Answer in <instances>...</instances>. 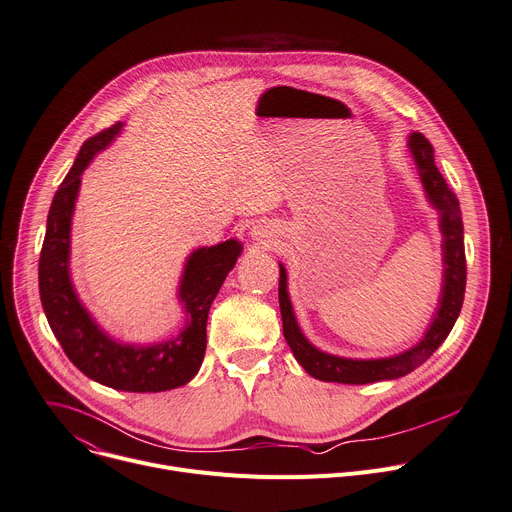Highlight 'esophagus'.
<instances>
[{"mask_svg": "<svg viewBox=\"0 0 512 512\" xmlns=\"http://www.w3.org/2000/svg\"><path fill=\"white\" fill-rule=\"evenodd\" d=\"M253 237H257V239H265V237H267V228H263V226L253 228Z\"/></svg>", "mask_w": 512, "mask_h": 512, "instance_id": "esophagus-1", "label": "esophagus"}]
</instances>
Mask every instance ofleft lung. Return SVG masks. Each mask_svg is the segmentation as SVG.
Returning a JSON list of instances; mask_svg holds the SVG:
<instances>
[{
    "label": "left lung",
    "mask_w": 512,
    "mask_h": 512,
    "mask_svg": "<svg viewBox=\"0 0 512 512\" xmlns=\"http://www.w3.org/2000/svg\"><path fill=\"white\" fill-rule=\"evenodd\" d=\"M408 149L414 157L429 202L441 212L439 226L443 232L445 271L439 310L425 337L400 355L386 359H345L329 355L324 351H318L302 335L288 296V275L284 265H280V292L277 294H280L284 337L290 349L294 351L298 363L316 380L339 384H371L402 378L418 365H423L437 351V347L451 333L453 324L459 316L463 294H466V249H463V222L459 202L447 185L445 177L439 173L433 157V147L421 132H412L408 136Z\"/></svg>",
    "instance_id": "left-lung-1"
}]
</instances>
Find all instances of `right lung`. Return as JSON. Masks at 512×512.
I'll list each match as a JSON object with an SVG mask.
<instances>
[{"label":"right lung","mask_w":512,"mask_h":512,"mask_svg":"<svg viewBox=\"0 0 512 512\" xmlns=\"http://www.w3.org/2000/svg\"><path fill=\"white\" fill-rule=\"evenodd\" d=\"M120 128L122 122H116L87 138L53 198L38 261L40 302L63 351L87 378L122 392H163L188 384L198 374L206 353L210 306L243 247L230 239L214 247L196 249L188 257L179 284V300L188 322L175 339L155 345H122L110 339L73 290L69 243L81 173L96 153L114 141Z\"/></svg>","instance_id":"1"}]
</instances>
